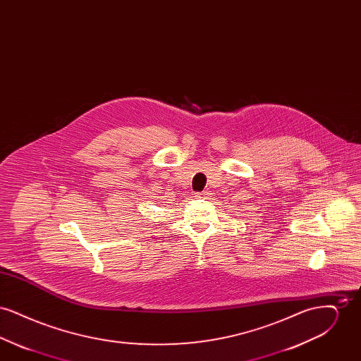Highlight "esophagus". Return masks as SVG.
<instances>
[{
	"label": "esophagus",
	"mask_w": 361,
	"mask_h": 361,
	"mask_svg": "<svg viewBox=\"0 0 361 361\" xmlns=\"http://www.w3.org/2000/svg\"><path fill=\"white\" fill-rule=\"evenodd\" d=\"M206 195V192H199V193H196V195H195V197H197V199H203Z\"/></svg>",
	"instance_id": "obj_1"
}]
</instances>
